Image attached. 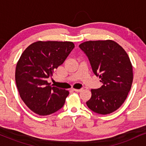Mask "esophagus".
I'll return each mask as SVG.
<instances>
[{
  "mask_svg": "<svg viewBox=\"0 0 146 146\" xmlns=\"http://www.w3.org/2000/svg\"><path fill=\"white\" fill-rule=\"evenodd\" d=\"M73 90L75 92H81L82 90V88H80V89H76V88H73Z\"/></svg>",
  "mask_w": 146,
  "mask_h": 146,
  "instance_id": "esophagus-1",
  "label": "esophagus"
}]
</instances>
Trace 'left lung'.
<instances>
[{"label": "left lung", "mask_w": 146, "mask_h": 146, "mask_svg": "<svg viewBox=\"0 0 146 146\" xmlns=\"http://www.w3.org/2000/svg\"><path fill=\"white\" fill-rule=\"evenodd\" d=\"M88 57L93 73L103 85L91 89L86 105L95 113L107 115L118 109L128 96L133 80L127 53L115 41H86L79 45Z\"/></svg>", "instance_id": "left-lung-1"}]
</instances>
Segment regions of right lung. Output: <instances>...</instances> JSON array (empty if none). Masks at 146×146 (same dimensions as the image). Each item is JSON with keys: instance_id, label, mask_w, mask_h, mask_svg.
Returning a JSON list of instances; mask_svg holds the SVG:
<instances>
[{"instance_id": "obj_1", "label": "right lung", "mask_w": 146, "mask_h": 146, "mask_svg": "<svg viewBox=\"0 0 146 146\" xmlns=\"http://www.w3.org/2000/svg\"><path fill=\"white\" fill-rule=\"evenodd\" d=\"M74 47L72 42L38 41L22 53L15 79L20 96L33 113L48 115L62 108L69 92L51 86L47 79Z\"/></svg>"}]
</instances>
